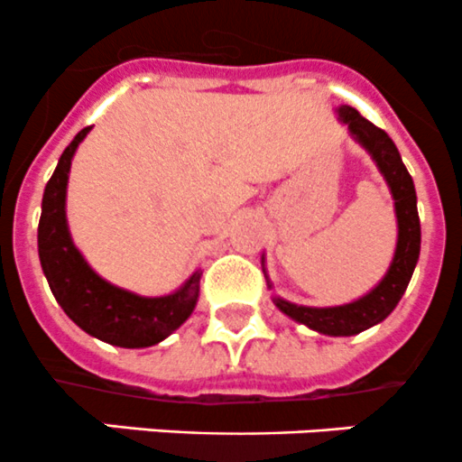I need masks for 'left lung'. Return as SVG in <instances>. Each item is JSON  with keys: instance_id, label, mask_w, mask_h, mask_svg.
Segmentation results:
<instances>
[{"instance_id": "left-lung-1", "label": "left lung", "mask_w": 462, "mask_h": 462, "mask_svg": "<svg viewBox=\"0 0 462 462\" xmlns=\"http://www.w3.org/2000/svg\"><path fill=\"white\" fill-rule=\"evenodd\" d=\"M337 114H339V121L348 125L350 136L362 148L368 150L373 162L377 163L380 172L384 175L393 199H395V255H393L386 276L366 296L353 300V303L337 305V308H308V305H296L281 299V296H273V305L290 319L321 332V335L353 337L384 321L388 314L395 310V305L400 303L402 294L406 291V285L413 276L415 263L420 258V217L413 180H411L409 171L402 163V157L391 136L377 125H373L368 118H364L350 105H341ZM264 278H267V273H264ZM267 285L272 287L269 278Z\"/></svg>"}]
</instances>
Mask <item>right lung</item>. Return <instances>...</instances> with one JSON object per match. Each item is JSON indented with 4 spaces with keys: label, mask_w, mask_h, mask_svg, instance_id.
Masks as SVG:
<instances>
[{
    "label": "right lung",
    "mask_w": 462,
    "mask_h": 462,
    "mask_svg": "<svg viewBox=\"0 0 462 462\" xmlns=\"http://www.w3.org/2000/svg\"><path fill=\"white\" fill-rule=\"evenodd\" d=\"M89 130L78 132L67 145L44 189L38 226L40 264L60 308L87 335L121 348H148L171 337L193 314L202 272H193L168 296H139L107 282L87 264L71 240L65 204L71 159Z\"/></svg>",
    "instance_id": "obj_1"
}]
</instances>
